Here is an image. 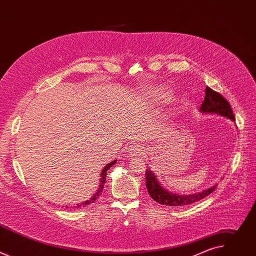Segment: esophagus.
<instances>
[{
    "label": "esophagus",
    "instance_id": "esophagus-1",
    "mask_svg": "<svg viewBox=\"0 0 256 256\" xmlns=\"http://www.w3.org/2000/svg\"><path fill=\"white\" fill-rule=\"evenodd\" d=\"M142 148L140 147V146H132V147H130V149H128V154L130 155H132V156H136V155H138V154H140V153H142Z\"/></svg>",
    "mask_w": 256,
    "mask_h": 256
}]
</instances>
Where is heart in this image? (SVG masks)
Returning a JSON list of instances; mask_svg holds the SVG:
<instances>
[{
  "mask_svg": "<svg viewBox=\"0 0 256 256\" xmlns=\"http://www.w3.org/2000/svg\"><path fill=\"white\" fill-rule=\"evenodd\" d=\"M153 95L156 98H164V97H166V92H164L162 90H157V91L153 92Z\"/></svg>",
  "mask_w": 256,
  "mask_h": 256,
  "instance_id": "1",
  "label": "heart"
}]
</instances>
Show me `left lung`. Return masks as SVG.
<instances>
[{"mask_svg":"<svg viewBox=\"0 0 256 256\" xmlns=\"http://www.w3.org/2000/svg\"><path fill=\"white\" fill-rule=\"evenodd\" d=\"M200 110L204 114H216L235 120V116L229 102L225 99V97H223L222 94L214 91L208 86L206 88L204 100L202 103ZM146 186H147L150 196L160 204L169 206H188L204 198L212 192H214L216 186L198 194L188 196H178L175 194H171L167 192L164 188H162L153 171L146 170Z\"/></svg>","mask_w":256,"mask_h":256,"instance_id":"1","label":"left lung"}]
</instances>
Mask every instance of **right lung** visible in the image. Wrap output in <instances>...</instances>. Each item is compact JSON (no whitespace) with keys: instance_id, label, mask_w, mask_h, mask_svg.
I'll list each match as a JSON object with an SVG mask.
<instances>
[{"instance_id":"add662e5","label":"right lung","mask_w":256,"mask_h":256,"mask_svg":"<svg viewBox=\"0 0 256 256\" xmlns=\"http://www.w3.org/2000/svg\"><path fill=\"white\" fill-rule=\"evenodd\" d=\"M116 161H114V162H112V163H109V164H107L105 167H104V169L102 170V172H101V179H100V186H99V188H98V190H97V192L90 198V200H85L84 202H82V204H76V206H74V208H83V206H89V204H91L92 202H94L97 198H98V196H101V194H102V192H103V188H104V184H105V179H106V172H107V170L110 168L114 163H116Z\"/></svg>"}]
</instances>
